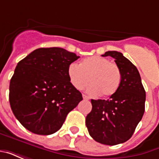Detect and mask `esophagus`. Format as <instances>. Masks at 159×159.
Wrapping results in <instances>:
<instances>
[{
    "label": "esophagus",
    "instance_id": "esophagus-1",
    "mask_svg": "<svg viewBox=\"0 0 159 159\" xmlns=\"http://www.w3.org/2000/svg\"><path fill=\"white\" fill-rule=\"evenodd\" d=\"M83 100H89V97L87 96L86 94H83Z\"/></svg>",
    "mask_w": 159,
    "mask_h": 159
}]
</instances>
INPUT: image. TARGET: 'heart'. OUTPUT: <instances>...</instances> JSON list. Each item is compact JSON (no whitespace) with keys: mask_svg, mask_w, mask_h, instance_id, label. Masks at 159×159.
<instances>
[{"mask_svg":"<svg viewBox=\"0 0 159 159\" xmlns=\"http://www.w3.org/2000/svg\"><path fill=\"white\" fill-rule=\"evenodd\" d=\"M68 76L76 89H82L89 81L87 92L109 97L116 93L121 83L122 73L119 66L102 56H91L84 59L81 65L71 63L68 66Z\"/></svg>","mask_w":159,"mask_h":159,"instance_id":"heart-1","label":"heart"}]
</instances>
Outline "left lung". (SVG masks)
<instances>
[{
	"mask_svg": "<svg viewBox=\"0 0 159 159\" xmlns=\"http://www.w3.org/2000/svg\"><path fill=\"white\" fill-rule=\"evenodd\" d=\"M102 56L115 59L122 73L121 83L108 100H91L86 126L95 141L114 146L133 135L145 111L146 92L137 68L122 52L108 51Z\"/></svg>",
	"mask_w": 159,
	"mask_h": 159,
	"instance_id": "obj_1",
	"label": "left lung"
}]
</instances>
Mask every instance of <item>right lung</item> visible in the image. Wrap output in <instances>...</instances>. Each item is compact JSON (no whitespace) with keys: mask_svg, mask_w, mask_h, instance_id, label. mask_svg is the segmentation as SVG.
I'll return each mask as SVG.
<instances>
[{"mask_svg":"<svg viewBox=\"0 0 159 159\" xmlns=\"http://www.w3.org/2000/svg\"><path fill=\"white\" fill-rule=\"evenodd\" d=\"M78 58L61 48H42L18 63L10 81L9 102L26 129L42 135L55 133L83 100L67 72Z\"/></svg>","mask_w":159,"mask_h":159,"instance_id":"add662e5","label":"right lung"}]
</instances>
